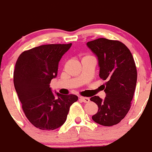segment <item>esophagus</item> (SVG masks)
Instances as JSON below:
<instances>
[{
	"label": "esophagus",
	"instance_id": "obj_1",
	"mask_svg": "<svg viewBox=\"0 0 152 152\" xmlns=\"http://www.w3.org/2000/svg\"><path fill=\"white\" fill-rule=\"evenodd\" d=\"M79 99H80V100L82 102H84V103H88V102L90 101V99L88 97H84V96H80L79 97Z\"/></svg>",
	"mask_w": 152,
	"mask_h": 152
}]
</instances>
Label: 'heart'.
Listing matches in <instances>:
<instances>
[{
	"mask_svg": "<svg viewBox=\"0 0 152 152\" xmlns=\"http://www.w3.org/2000/svg\"><path fill=\"white\" fill-rule=\"evenodd\" d=\"M87 57H88V56H87ZM87 57H85V58H87Z\"/></svg>",
	"mask_w": 152,
	"mask_h": 152,
	"instance_id": "obj_1",
	"label": "heart"
}]
</instances>
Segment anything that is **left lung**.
Here are the masks:
<instances>
[{
	"label": "left lung",
	"mask_w": 152,
	"mask_h": 152,
	"mask_svg": "<svg viewBox=\"0 0 152 152\" xmlns=\"http://www.w3.org/2000/svg\"><path fill=\"white\" fill-rule=\"evenodd\" d=\"M87 45L97 58L99 76L107 81L103 85L105 99L98 96L90 99L98 106L92 119L102 126H114L131 107L137 81L135 61L129 49L119 41L100 38L88 42Z\"/></svg>",
	"instance_id": "left-lung-1"
}]
</instances>
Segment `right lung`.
<instances>
[{
    "instance_id": "right-lung-1",
    "label": "right lung",
    "mask_w": 152,
    "mask_h": 152,
    "mask_svg": "<svg viewBox=\"0 0 152 152\" xmlns=\"http://www.w3.org/2000/svg\"><path fill=\"white\" fill-rule=\"evenodd\" d=\"M71 46L72 43L35 47L21 53L16 62L13 83L23 110L29 121L42 130L62 126L71 105L77 100L76 95L54 94L49 85L57 77L61 57Z\"/></svg>"
}]
</instances>
